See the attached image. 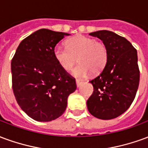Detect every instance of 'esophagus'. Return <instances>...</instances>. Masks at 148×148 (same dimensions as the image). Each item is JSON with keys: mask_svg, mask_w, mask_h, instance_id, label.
I'll return each mask as SVG.
<instances>
[{"mask_svg": "<svg viewBox=\"0 0 148 148\" xmlns=\"http://www.w3.org/2000/svg\"><path fill=\"white\" fill-rule=\"evenodd\" d=\"M82 83V82H81V81H79V80H76V85H77V87H79L81 86V84Z\"/></svg>", "mask_w": 148, "mask_h": 148, "instance_id": "34e87169", "label": "esophagus"}]
</instances>
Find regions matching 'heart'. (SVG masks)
I'll return each mask as SVG.
<instances>
[{
  "label": "heart",
  "instance_id": "b5f03b06",
  "mask_svg": "<svg viewBox=\"0 0 148 148\" xmlns=\"http://www.w3.org/2000/svg\"><path fill=\"white\" fill-rule=\"evenodd\" d=\"M66 48L55 47L54 58L58 66L66 71H71L77 60L79 64L72 71V75L77 78H86L91 72L99 74L107 64V47L93 38L81 35L73 37L66 41Z\"/></svg>",
  "mask_w": 148,
  "mask_h": 148
}]
</instances>
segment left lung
Listing matches in <instances>:
<instances>
[{
	"label": "left lung",
	"instance_id": "1",
	"mask_svg": "<svg viewBox=\"0 0 148 148\" xmlns=\"http://www.w3.org/2000/svg\"><path fill=\"white\" fill-rule=\"evenodd\" d=\"M107 47L109 58L101 74L90 82L93 94L87 101L93 116L111 120L123 114L133 101L140 82L137 51L128 40L112 32L90 33Z\"/></svg>",
	"mask_w": 148,
	"mask_h": 148
}]
</instances>
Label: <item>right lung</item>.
Returning a JSON list of instances; mask_svg holds the SVG:
<instances>
[{"label":"right lung","instance_id":"1","mask_svg":"<svg viewBox=\"0 0 148 148\" xmlns=\"http://www.w3.org/2000/svg\"><path fill=\"white\" fill-rule=\"evenodd\" d=\"M70 34L42 28L18 46L11 62L12 90L18 105L33 120L51 121L63 114L75 79L55 61L56 44Z\"/></svg>","mask_w":148,"mask_h":148}]
</instances>
